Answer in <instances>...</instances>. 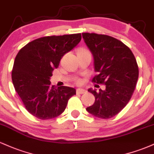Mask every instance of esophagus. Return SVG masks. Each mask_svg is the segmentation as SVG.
<instances>
[{"label": "esophagus", "mask_w": 154, "mask_h": 154, "mask_svg": "<svg viewBox=\"0 0 154 154\" xmlns=\"http://www.w3.org/2000/svg\"><path fill=\"white\" fill-rule=\"evenodd\" d=\"M76 92H77V94H83V93H86V91L85 89H82V88H78V89H77Z\"/></svg>", "instance_id": "34e87169"}]
</instances>
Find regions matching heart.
<instances>
[{"instance_id": "b5f03b06", "label": "heart", "mask_w": 154, "mask_h": 154, "mask_svg": "<svg viewBox=\"0 0 154 154\" xmlns=\"http://www.w3.org/2000/svg\"><path fill=\"white\" fill-rule=\"evenodd\" d=\"M79 51H88L85 50V49H80V50H79ZM77 84H80V83H81L80 79H77Z\"/></svg>"}]
</instances>
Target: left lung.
<instances>
[{
	"label": "left lung",
	"instance_id": "left-lung-1",
	"mask_svg": "<svg viewBox=\"0 0 154 154\" xmlns=\"http://www.w3.org/2000/svg\"><path fill=\"white\" fill-rule=\"evenodd\" d=\"M82 35L98 73L93 82L106 85L105 90H88L95 100L86 110L96 117L110 119L122 110L133 94L139 75L137 61L131 50L117 39L95 33Z\"/></svg>",
	"mask_w": 154,
	"mask_h": 154
}]
</instances>
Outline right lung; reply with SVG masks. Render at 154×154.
<instances>
[{
  "mask_svg": "<svg viewBox=\"0 0 154 154\" xmlns=\"http://www.w3.org/2000/svg\"><path fill=\"white\" fill-rule=\"evenodd\" d=\"M80 33L47 36L27 43L16 56L11 78L26 109L40 119L62 114L68 100L76 94L73 88L51 85L50 78L63 55L80 42Z\"/></svg>",
  "mask_w": 154,
  "mask_h": 154,
  "instance_id": "right-lung-1",
  "label": "right lung"
}]
</instances>
